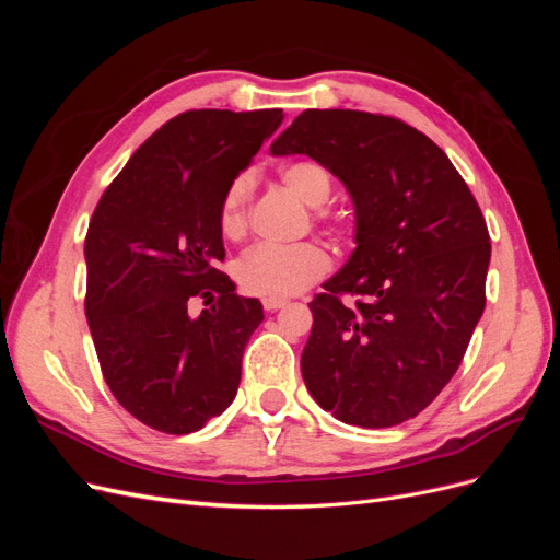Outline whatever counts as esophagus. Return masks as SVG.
<instances>
[{
    "mask_svg": "<svg viewBox=\"0 0 560 560\" xmlns=\"http://www.w3.org/2000/svg\"><path fill=\"white\" fill-rule=\"evenodd\" d=\"M261 303H264V308H266L268 313H273V311H278V308H284V306H287V299H278V296H266Z\"/></svg>",
    "mask_w": 560,
    "mask_h": 560,
    "instance_id": "34e87169",
    "label": "esophagus"
}]
</instances>
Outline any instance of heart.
I'll use <instances>...</instances> for the list:
<instances>
[{
	"mask_svg": "<svg viewBox=\"0 0 560 560\" xmlns=\"http://www.w3.org/2000/svg\"><path fill=\"white\" fill-rule=\"evenodd\" d=\"M282 182L306 206L327 202L334 189L329 171L311 159L290 161L280 167ZM254 189V175L238 173L219 198L217 224L226 238H238L247 226V208ZM331 268L329 252L317 243L276 245L259 243L249 247L235 264V280L245 292L257 296H292L306 290Z\"/></svg>",
	"mask_w": 560,
	"mask_h": 560,
	"instance_id": "b5f03b06",
	"label": "heart"
}]
</instances>
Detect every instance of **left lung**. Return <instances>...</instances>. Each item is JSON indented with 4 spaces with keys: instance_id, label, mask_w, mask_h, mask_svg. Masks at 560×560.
I'll list each match as a JSON object with an SVG mask.
<instances>
[{
    "instance_id": "1",
    "label": "left lung",
    "mask_w": 560,
    "mask_h": 560,
    "mask_svg": "<svg viewBox=\"0 0 560 560\" xmlns=\"http://www.w3.org/2000/svg\"><path fill=\"white\" fill-rule=\"evenodd\" d=\"M346 184L354 252L308 306V393L358 428L418 416L460 366L486 308L490 235L479 202L428 135L393 116L306 109L270 144ZM341 293L359 301L346 307Z\"/></svg>"
}]
</instances>
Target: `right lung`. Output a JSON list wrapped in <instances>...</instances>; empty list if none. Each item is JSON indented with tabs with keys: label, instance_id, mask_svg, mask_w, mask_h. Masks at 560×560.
Here are the masks:
<instances>
[{
	"label": "right lung",
	"instance_id": "add662e5",
	"mask_svg": "<svg viewBox=\"0 0 560 560\" xmlns=\"http://www.w3.org/2000/svg\"><path fill=\"white\" fill-rule=\"evenodd\" d=\"M282 118V109L184 112L135 151L93 212L83 257L100 369L116 401L159 432L191 434L238 393L264 308L217 268V208ZM194 298L209 306L198 318Z\"/></svg>",
	"mask_w": 560,
	"mask_h": 560
}]
</instances>
